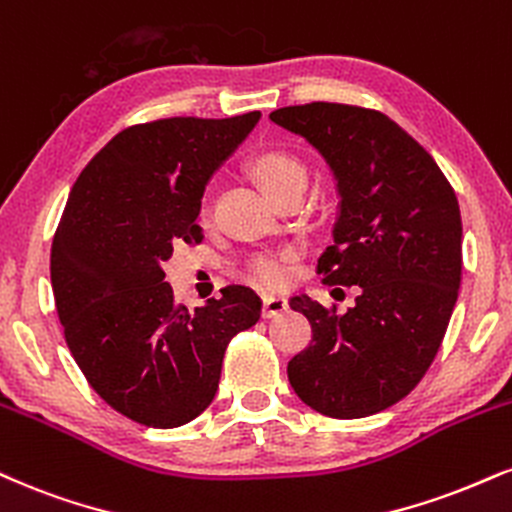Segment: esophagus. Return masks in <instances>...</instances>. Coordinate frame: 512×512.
<instances>
[{
	"instance_id": "obj_1",
	"label": "esophagus",
	"mask_w": 512,
	"mask_h": 512,
	"mask_svg": "<svg viewBox=\"0 0 512 512\" xmlns=\"http://www.w3.org/2000/svg\"><path fill=\"white\" fill-rule=\"evenodd\" d=\"M286 307H288V300L283 298V295H267V298H264V303H262V315L267 319L276 317V315H281Z\"/></svg>"
}]
</instances>
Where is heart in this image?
I'll use <instances>...</instances> for the list:
<instances>
[{
	"label": "heart",
	"instance_id": "1",
	"mask_svg": "<svg viewBox=\"0 0 512 512\" xmlns=\"http://www.w3.org/2000/svg\"><path fill=\"white\" fill-rule=\"evenodd\" d=\"M252 176L269 197L279 195L281 190L293 186H305L307 171L298 159L286 152H264L252 162ZM255 276L267 286H281L291 276V257L267 255L255 262Z\"/></svg>",
	"mask_w": 512,
	"mask_h": 512
}]
</instances>
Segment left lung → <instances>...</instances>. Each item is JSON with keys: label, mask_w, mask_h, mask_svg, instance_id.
<instances>
[{"label": "left lung", "mask_w": 512, "mask_h": 512, "mask_svg": "<svg viewBox=\"0 0 512 512\" xmlns=\"http://www.w3.org/2000/svg\"><path fill=\"white\" fill-rule=\"evenodd\" d=\"M269 119L334 171V240L317 272L329 286H357L343 315L310 295L291 298L312 343L288 362V381L326 417L374 415L408 396L441 348L463 274L458 197L432 155L374 109L312 102Z\"/></svg>", "instance_id": "left-lung-1"}]
</instances>
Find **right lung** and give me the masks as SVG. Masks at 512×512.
Here are the masks:
<instances>
[{"label": "right lung", "instance_id": "obj_1", "mask_svg": "<svg viewBox=\"0 0 512 512\" xmlns=\"http://www.w3.org/2000/svg\"><path fill=\"white\" fill-rule=\"evenodd\" d=\"M260 112L174 116L126 128L73 183L52 240V291L66 346L104 403L145 427L195 420L219 389L226 346L257 324L245 286L188 310L162 264L197 226L207 181Z\"/></svg>", "mask_w": 512, "mask_h": 512}]
</instances>
